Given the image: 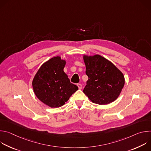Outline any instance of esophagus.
Segmentation results:
<instances>
[{
	"instance_id": "34e87169",
	"label": "esophagus",
	"mask_w": 151,
	"mask_h": 151,
	"mask_svg": "<svg viewBox=\"0 0 151 151\" xmlns=\"http://www.w3.org/2000/svg\"><path fill=\"white\" fill-rule=\"evenodd\" d=\"M77 86L78 87V88H79V90H81V89L82 88V84L78 83V84H77Z\"/></svg>"
}]
</instances>
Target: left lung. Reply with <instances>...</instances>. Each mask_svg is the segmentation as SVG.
I'll return each instance as SVG.
<instances>
[{
  "instance_id": "left-lung-1",
  "label": "left lung",
  "mask_w": 151,
  "mask_h": 151,
  "mask_svg": "<svg viewBox=\"0 0 151 151\" xmlns=\"http://www.w3.org/2000/svg\"><path fill=\"white\" fill-rule=\"evenodd\" d=\"M86 74L88 76L83 92L96 104L104 105L116 100L125 84L123 73L104 57L83 55Z\"/></svg>"
}]
</instances>
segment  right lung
Returning <instances> with one entry per match:
<instances>
[{
  "label": "right lung",
  "instance_id": "right-lung-1",
  "mask_svg": "<svg viewBox=\"0 0 151 151\" xmlns=\"http://www.w3.org/2000/svg\"><path fill=\"white\" fill-rule=\"evenodd\" d=\"M65 65V60L60 56L54 57L42 64L32 81L36 96L52 108L64 105L78 90L64 73Z\"/></svg>",
  "mask_w": 151,
  "mask_h": 151
}]
</instances>
